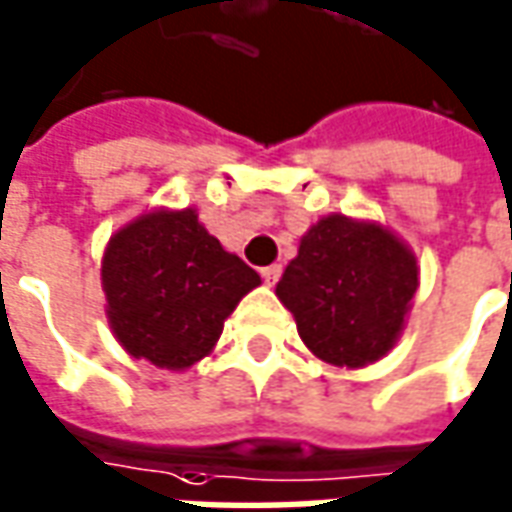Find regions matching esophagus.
Returning <instances> with one entry per match:
<instances>
[{
    "label": "esophagus",
    "mask_w": 512,
    "mask_h": 512,
    "mask_svg": "<svg viewBox=\"0 0 512 512\" xmlns=\"http://www.w3.org/2000/svg\"><path fill=\"white\" fill-rule=\"evenodd\" d=\"M260 274H263L266 285H274L277 280H280V274H283V266H280V263H271V266H266V269H260Z\"/></svg>",
    "instance_id": "obj_1"
}]
</instances>
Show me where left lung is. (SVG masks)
Wrapping results in <instances>:
<instances>
[{"instance_id": "8db88e82", "label": "left lung", "mask_w": 512, "mask_h": 512, "mask_svg": "<svg viewBox=\"0 0 512 512\" xmlns=\"http://www.w3.org/2000/svg\"><path fill=\"white\" fill-rule=\"evenodd\" d=\"M417 283L409 243L378 221L333 212L302 235L274 294L319 361L361 370L401 339Z\"/></svg>"}]
</instances>
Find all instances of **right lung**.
Instances as JSON below:
<instances>
[{"instance_id":"right-lung-1","label":"right lung","mask_w":512,"mask_h":512,"mask_svg":"<svg viewBox=\"0 0 512 512\" xmlns=\"http://www.w3.org/2000/svg\"><path fill=\"white\" fill-rule=\"evenodd\" d=\"M100 285L125 353L182 373L210 356L260 274L204 229L196 207H154L111 235Z\"/></svg>"}]
</instances>
